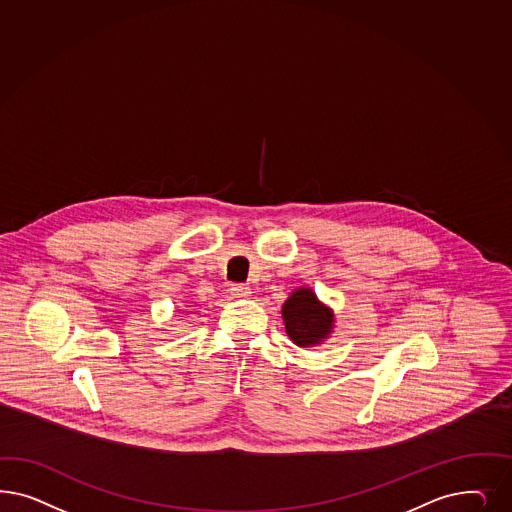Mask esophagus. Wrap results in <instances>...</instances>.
<instances>
[{"label": "esophagus", "instance_id": "1", "mask_svg": "<svg viewBox=\"0 0 512 512\" xmlns=\"http://www.w3.org/2000/svg\"><path fill=\"white\" fill-rule=\"evenodd\" d=\"M230 294L235 299H245V297L250 296V288L245 284H233L230 288Z\"/></svg>", "mask_w": 512, "mask_h": 512}]
</instances>
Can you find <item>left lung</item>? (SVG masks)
<instances>
[{
    "instance_id": "1",
    "label": "left lung",
    "mask_w": 512,
    "mask_h": 512,
    "mask_svg": "<svg viewBox=\"0 0 512 512\" xmlns=\"http://www.w3.org/2000/svg\"><path fill=\"white\" fill-rule=\"evenodd\" d=\"M284 330L297 347H318L335 330V313L314 294L313 288L299 286L281 307Z\"/></svg>"
}]
</instances>
